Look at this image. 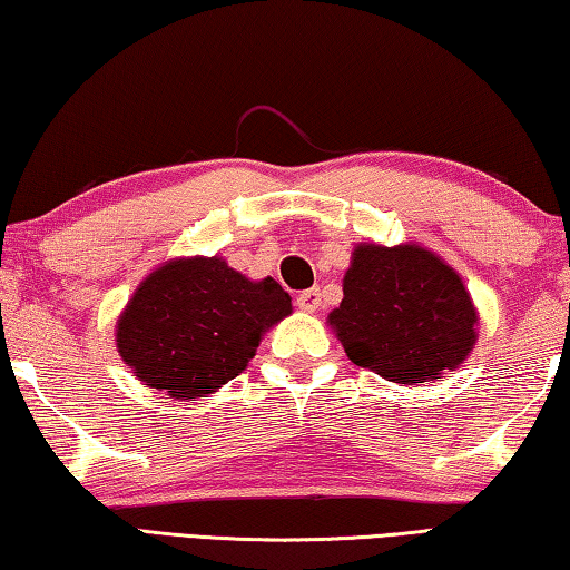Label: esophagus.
Instances as JSON below:
<instances>
[{
    "instance_id": "34e87169",
    "label": "esophagus",
    "mask_w": 570,
    "mask_h": 570,
    "mask_svg": "<svg viewBox=\"0 0 570 570\" xmlns=\"http://www.w3.org/2000/svg\"><path fill=\"white\" fill-rule=\"evenodd\" d=\"M296 306L302 308V312H316V308L322 306V292L320 288H306V292H302L296 296Z\"/></svg>"
}]
</instances>
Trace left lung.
<instances>
[{
    "mask_svg": "<svg viewBox=\"0 0 570 570\" xmlns=\"http://www.w3.org/2000/svg\"><path fill=\"white\" fill-rule=\"evenodd\" d=\"M344 298L326 316L356 366L387 382H438L478 342V308L462 276L420 244L362 240L344 274Z\"/></svg>",
    "mask_w": 570,
    "mask_h": 570,
    "instance_id": "left-lung-1",
    "label": "left lung"
}]
</instances>
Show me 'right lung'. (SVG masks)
I'll return each mask as SVG.
<instances>
[{
	"label": "right lung",
	"instance_id": "right-lung-1",
	"mask_svg": "<svg viewBox=\"0 0 570 570\" xmlns=\"http://www.w3.org/2000/svg\"><path fill=\"white\" fill-rule=\"evenodd\" d=\"M292 314L272 276L254 282L224 256H180L142 278L115 324L130 372L173 400L214 394L238 377L264 334Z\"/></svg>",
	"mask_w": 570,
	"mask_h": 570
}]
</instances>
